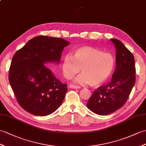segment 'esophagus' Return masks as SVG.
<instances>
[{
  "instance_id": "1",
  "label": "esophagus",
  "mask_w": 146,
  "mask_h": 146,
  "mask_svg": "<svg viewBox=\"0 0 146 146\" xmlns=\"http://www.w3.org/2000/svg\"><path fill=\"white\" fill-rule=\"evenodd\" d=\"M69 88H72V89H80V87L78 86H76V85H73V84H70L69 86Z\"/></svg>"
}]
</instances>
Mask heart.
Segmentation results:
<instances>
[{
    "label": "heart",
    "instance_id": "obj_1",
    "mask_svg": "<svg viewBox=\"0 0 146 146\" xmlns=\"http://www.w3.org/2000/svg\"><path fill=\"white\" fill-rule=\"evenodd\" d=\"M115 67L112 54L90 46H82L74 51L73 56L66 55L62 60L63 75L72 79L81 69L82 73L74 81L81 84H90L93 87L102 85L110 79Z\"/></svg>",
    "mask_w": 146,
    "mask_h": 146
}]
</instances>
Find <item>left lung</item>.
<instances>
[{
	"label": "left lung",
	"instance_id": "8db88e82",
	"mask_svg": "<svg viewBox=\"0 0 146 146\" xmlns=\"http://www.w3.org/2000/svg\"><path fill=\"white\" fill-rule=\"evenodd\" d=\"M116 48V69L110 83L94 91L86 104L98 115L114 113L126 103L135 81L134 57L119 40L111 39Z\"/></svg>",
	"mask_w": 146,
	"mask_h": 146
}]
</instances>
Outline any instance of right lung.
I'll return each instance as SVG.
<instances>
[{
	"label": "right lung",
	"mask_w": 146,
	"mask_h": 146,
	"mask_svg": "<svg viewBox=\"0 0 146 146\" xmlns=\"http://www.w3.org/2000/svg\"><path fill=\"white\" fill-rule=\"evenodd\" d=\"M70 42L63 38L38 36L30 40L13 55L9 82L19 104L30 114L45 116L60 107L68 90L53 75L52 63L60 62L63 48Z\"/></svg>",
	"instance_id": "1"
}]
</instances>
